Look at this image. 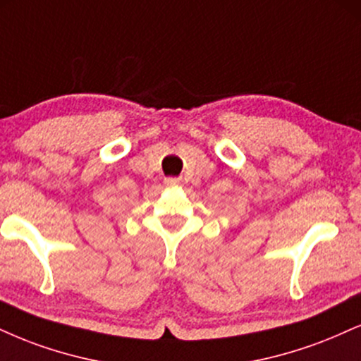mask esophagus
Returning <instances> with one entry per match:
<instances>
[{"label":"esophagus","mask_w":361,"mask_h":361,"mask_svg":"<svg viewBox=\"0 0 361 361\" xmlns=\"http://www.w3.org/2000/svg\"><path fill=\"white\" fill-rule=\"evenodd\" d=\"M180 183H181L180 178H164V185L166 186H176Z\"/></svg>","instance_id":"1"}]
</instances>
